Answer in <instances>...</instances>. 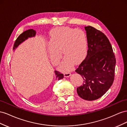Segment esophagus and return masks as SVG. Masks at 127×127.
<instances>
[{"label": "esophagus", "instance_id": "esophagus-1", "mask_svg": "<svg viewBox=\"0 0 127 127\" xmlns=\"http://www.w3.org/2000/svg\"><path fill=\"white\" fill-rule=\"evenodd\" d=\"M64 75L65 77H68L71 75V73L70 72H65L64 73Z\"/></svg>", "mask_w": 127, "mask_h": 127}]
</instances>
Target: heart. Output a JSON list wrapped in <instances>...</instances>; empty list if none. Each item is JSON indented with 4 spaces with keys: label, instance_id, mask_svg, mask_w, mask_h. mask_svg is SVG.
Here are the masks:
<instances>
[{
    "label": "heart",
    "instance_id": "b5f03b06",
    "mask_svg": "<svg viewBox=\"0 0 127 127\" xmlns=\"http://www.w3.org/2000/svg\"><path fill=\"white\" fill-rule=\"evenodd\" d=\"M88 40L84 31L70 27H59L50 32L49 57L52 62L57 63L62 56H64L60 68L67 71L73 64L80 62L87 53Z\"/></svg>",
    "mask_w": 127,
    "mask_h": 127
}]
</instances>
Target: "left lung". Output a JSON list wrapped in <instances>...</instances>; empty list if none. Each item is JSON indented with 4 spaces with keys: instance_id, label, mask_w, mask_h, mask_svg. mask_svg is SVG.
Instances as JSON below:
<instances>
[{
    "instance_id": "left-lung-1",
    "label": "left lung",
    "mask_w": 127,
    "mask_h": 127,
    "mask_svg": "<svg viewBox=\"0 0 127 127\" xmlns=\"http://www.w3.org/2000/svg\"><path fill=\"white\" fill-rule=\"evenodd\" d=\"M88 49L86 59L75 70L84 79L77 89L86 100L98 99L110 89L114 79L116 59L111 44L102 32L85 27Z\"/></svg>"
}]
</instances>
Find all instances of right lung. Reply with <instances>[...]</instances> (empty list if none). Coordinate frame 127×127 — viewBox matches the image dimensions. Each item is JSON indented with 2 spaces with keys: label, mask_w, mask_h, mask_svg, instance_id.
<instances>
[{
  "label": "right lung",
  "mask_w": 127,
  "mask_h": 127,
  "mask_svg": "<svg viewBox=\"0 0 127 127\" xmlns=\"http://www.w3.org/2000/svg\"><path fill=\"white\" fill-rule=\"evenodd\" d=\"M35 35V31L33 29H29L27 31H25L22 33H21L16 39L13 46V49H15L21 43L24 41L25 40L27 39L28 38L34 37ZM55 73L56 74V79L60 80L63 78L64 75L62 73H61L59 71H55Z\"/></svg>",
  "instance_id": "obj_1"
}]
</instances>
